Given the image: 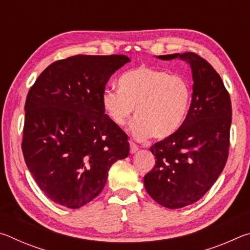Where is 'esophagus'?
Here are the masks:
<instances>
[{
  "label": "esophagus",
  "instance_id": "34e87169",
  "mask_svg": "<svg viewBox=\"0 0 250 250\" xmlns=\"http://www.w3.org/2000/svg\"><path fill=\"white\" fill-rule=\"evenodd\" d=\"M129 143H130V152L133 154L139 150V147H138L137 145H134L132 141H129Z\"/></svg>",
  "mask_w": 250,
  "mask_h": 250
}]
</instances>
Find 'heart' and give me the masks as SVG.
Returning <instances> with one entry per match:
<instances>
[{"label": "heart", "mask_w": 250, "mask_h": 250, "mask_svg": "<svg viewBox=\"0 0 250 250\" xmlns=\"http://www.w3.org/2000/svg\"><path fill=\"white\" fill-rule=\"evenodd\" d=\"M117 89H104L101 104L110 121L124 125L132 115L129 132L138 140L152 134L162 140L181 128L191 104V88L181 76L139 67L121 76Z\"/></svg>", "instance_id": "1"}]
</instances>
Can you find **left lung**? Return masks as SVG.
Instances as JSON below:
<instances>
[{
	"label": "left lung",
	"instance_id": "obj_1",
	"mask_svg": "<svg viewBox=\"0 0 250 250\" xmlns=\"http://www.w3.org/2000/svg\"><path fill=\"white\" fill-rule=\"evenodd\" d=\"M179 58L191 67V107L174 134L151 146L154 167L145 176V188L160 205L175 209L205 195L225 167L231 104L222 78L205 59L194 53L158 56Z\"/></svg>",
	"mask_w": 250,
	"mask_h": 250
}]
</instances>
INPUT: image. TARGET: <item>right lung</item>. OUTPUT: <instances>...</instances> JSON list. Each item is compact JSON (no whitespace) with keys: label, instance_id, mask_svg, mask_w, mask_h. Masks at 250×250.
Instances as JSON below:
<instances>
[{"label":"right lung","instance_id":"obj_1","mask_svg":"<svg viewBox=\"0 0 250 250\" xmlns=\"http://www.w3.org/2000/svg\"><path fill=\"white\" fill-rule=\"evenodd\" d=\"M129 57L77 55L49 65L25 103L22 150L45 195L79 208L103 191L108 171L129 155L126 134L101 104L109 78Z\"/></svg>","mask_w":250,"mask_h":250}]
</instances>
